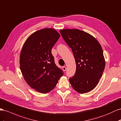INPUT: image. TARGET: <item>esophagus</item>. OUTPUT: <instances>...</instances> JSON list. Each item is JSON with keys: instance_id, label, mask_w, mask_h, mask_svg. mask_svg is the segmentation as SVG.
I'll list each match as a JSON object with an SVG mask.
<instances>
[{"instance_id": "1", "label": "esophagus", "mask_w": 121, "mask_h": 121, "mask_svg": "<svg viewBox=\"0 0 121 121\" xmlns=\"http://www.w3.org/2000/svg\"><path fill=\"white\" fill-rule=\"evenodd\" d=\"M63 71H66V70H67V68L66 67H65V66H63Z\"/></svg>"}]
</instances>
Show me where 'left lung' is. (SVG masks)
Listing matches in <instances>:
<instances>
[{
  "mask_svg": "<svg viewBox=\"0 0 121 121\" xmlns=\"http://www.w3.org/2000/svg\"><path fill=\"white\" fill-rule=\"evenodd\" d=\"M60 33L72 50L76 64L75 73L69 78L72 86L81 94L90 92L98 83L105 68L102 47L95 38L83 31L66 29Z\"/></svg>",
  "mask_w": 121,
  "mask_h": 121,
  "instance_id": "8db88e82",
  "label": "left lung"
}]
</instances>
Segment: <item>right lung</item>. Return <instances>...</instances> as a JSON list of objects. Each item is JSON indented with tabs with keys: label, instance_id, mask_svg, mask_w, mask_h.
<instances>
[{
	"label": "right lung",
	"instance_id": "obj_1",
	"mask_svg": "<svg viewBox=\"0 0 121 121\" xmlns=\"http://www.w3.org/2000/svg\"><path fill=\"white\" fill-rule=\"evenodd\" d=\"M60 37L53 29H42L31 35L22 47L20 56L22 75L29 86L39 92L45 94L52 90L64 74L51 53Z\"/></svg>",
	"mask_w": 121,
	"mask_h": 121
}]
</instances>
